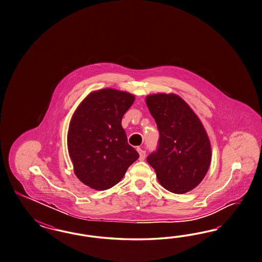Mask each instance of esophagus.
Returning a JSON list of instances; mask_svg holds the SVG:
<instances>
[{
  "label": "esophagus",
  "instance_id": "34e87169",
  "mask_svg": "<svg viewBox=\"0 0 262 262\" xmlns=\"http://www.w3.org/2000/svg\"><path fill=\"white\" fill-rule=\"evenodd\" d=\"M137 151L139 152V159L140 160H144L145 157H146V151L142 150L141 148H137Z\"/></svg>",
  "mask_w": 262,
  "mask_h": 262
}]
</instances>
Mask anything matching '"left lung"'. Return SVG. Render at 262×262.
<instances>
[{
  "label": "left lung",
  "instance_id": "left-lung-1",
  "mask_svg": "<svg viewBox=\"0 0 262 262\" xmlns=\"http://www.w3.org/2000/svg\"><path fill=\"white\" fill-rule=\"evenodd\" d=\"M146 103L159 132L157 151L147 158L159 183L183 194L203 181L211 161L206 129L195 112L176 94H152Z\"/></svg>",
  "mask_w": 262,
  "mask_h": 262
}]
</instances>
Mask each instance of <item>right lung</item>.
Here are the masks:
<instances>
[{
    "instance_id": "add662e5",
    "label": "right lung",
    "mask_w": 262,
    "mask_h": 262,
    "mask_svg": "<svg viewBox=\"0 0 262 262\" xmlns=\"http://www.w3.org/2000/svg\"><path fill=\"white\" fill-rule=\"evenodd\" d=\"M135 99L127 92L104 88L91 92L72 116L67 145L74 173L95 190L117 184L139 158L121 125Z\"/></svg>"
}]
</instances>
